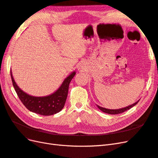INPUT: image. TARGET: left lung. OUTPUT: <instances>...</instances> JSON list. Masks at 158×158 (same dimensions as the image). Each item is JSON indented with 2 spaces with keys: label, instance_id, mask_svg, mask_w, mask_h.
I'll return each instance as SVG.
<instances>
[{
  "label": "left lung",
  "instance_id": "obj_1",
  "mask_svg": "<svg viewBox=\"0 0 158 158\" xmlns=\"http://www.w3.org/2000/svg\"><path fill=\"white\" fill-rule=\"evenodd\" d=\"M139 100H138V102H135V103L131 105V106H128L127 107H123V108H121V109H106V108H104V107H100V106H98V105H96V106L100 110H101L102 111H103L104 113L111 114H119V113H123V112H125V111H127V110L130 109L131 108H132V107L135 106V105H136L138 103V102H139Z\"/></svg>",
  "mask_w": 158,
  "mask_h": 158
}]
</instances>
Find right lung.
I'll list each match as a JSON object with an SVG mask.
<instances>
[{"mask_svg": "<svg viewBox=\"0 0 158 158\" xmlns=\"http://www.w3.org/2000/svg\"><path fill=\"white\" fill-rule=\"evenodd\" d=\"M75 74V71L71 73L55 92L46 96L37 97L27 94L19 88L13 78L10 70L14 88L20 101L29 111L45 116L52 115L60 112L63 109L68 95L69 84Z\"/></svg>", "mask_w": 158, "mask_h": 158, "instance_id": "right-lung-1", "label": "right lung"}]
</instances>
